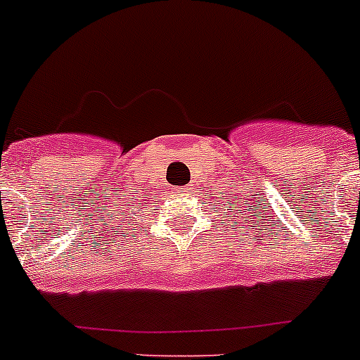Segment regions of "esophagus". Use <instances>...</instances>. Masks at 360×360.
Returning a JSON list of instances; mask_svg holds the SVG:
<instances>
[{"label": "esophagus", "instance_id": "esophagus-1", "mask_svg": "<svg viewBox=\"0 0 360 360\" xmlns=\"http://www.w3.org/2000/svg\"><path fill=\"white\" fill-rule=\"evenodd\" d=\"M178 193H180V194L186 193V187H178Z\"/></svg>", "mask_w": 360, "mask_h": 360}]
</instances>
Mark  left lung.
<instances>
[{"mask_svg":"<svg viewBox=\"0 0 360 360\" xmlns=\"http://www.w3.org/2000/svg\"><path fill=\"white\" fill-rule=\"evenodd\" d=\"M226 203H229V202H226Z\"/></svg>","mask_w":360,"mask_h":360,"instance_id":"obj_1","label":"left lung"}]
</instances>
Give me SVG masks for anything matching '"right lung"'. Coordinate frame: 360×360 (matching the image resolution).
Listing matches in <instances>:
<instances>
[{"label":"right lung","mask_w":360,"mask_h":360,"mask_svg":"<svg viewBox=\"0 0 360 360\" xmlns=\"http://www.w3.org/2000/svg\"><path fill=\"white\" fill-rule=\"evenodd\" d=\"M134 214H135V212H134Z\"/></svg>","instance_id":"right-lung-1"}]
</instances>
